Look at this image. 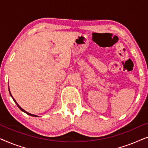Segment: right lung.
Segmentation results:
<instances>
[{"label":"right lung","instance_id":"obj_1","mask_svg":"<svg viewBox=\"0 0 148 148\" xmlns=\"http://www.w3.org/2000/svg\"><path fill=\"white\" fill-rule=\"evenodd\" d=\"M9 94H10V95H11V98H13V100H14V102H15L16 103V104H17V105L18 108H19L20 109V110H21V111H23V112H25V113H26V114H28V115H29V116H36V115H35V114H30V113H29V112H26V111H25V110H23V108H21V106H19V105L17 104V102H16V101H15V99H14V98H13V96H12V95H11V92H10V90H9Z\"/></svg>","mask_w":148,"mask_h":148}]
</instances>
